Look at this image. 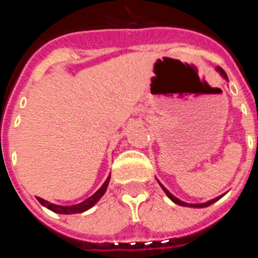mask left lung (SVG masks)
<instances>
[{
  "label": "left lung",
  "mask_w": 258,
  "mask_h": 258,
  "mask_svg": "<svg viewBox=\"0 0 258 258\" xmlns=\"http://www.w3.org/2000/svg\"><path fill=\"white\" fill-rule=\"evenodd\" d=\"M217 70L220 71L221 75H222V76L225 77V79H227L226 72H225V71H223L222 68L218 67ZM159 183H160V182H159ZM160 186H161V188H163V190H164V192H165L166 195H168V198H169V199L172 200V202H174L175 204H178V206H182V207H192V208H204V207H209V206H211V204H213L214 202H217V200L221 198V197H218V198H216V199H213V200H209V202H207V203H203V204H187V203H183V202H182V200H179V199H177V198H175V197H173L172 194H170L169 191L166 190V188L164 187V186L161 183H160Z\"/></svg>",
  "instance_id": "1"
}]
</instances>
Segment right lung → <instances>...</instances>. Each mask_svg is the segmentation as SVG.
<instances>
[{"label":"right lung","instance_id":"1","mask_svg":"<svg viewBox=\"0 0 258 258\" xmlns=\"http://www.w3.org/2000/svg\"><path fill=\"white\" fill-rule=\"evenodd\" d=\"M109 178H111V175H108V178H107V181L104 182L103 186H102L99 190L97 191V192L94 194V195H92L90 198H88L86 200H84L83 203H80V204H75V206H70V207H61V206H55V204H51V203L46 202V200L41 199V198H37L38 202L42 204L44 207H46V208H49L50 211L55 212V213H60V214H72V213H83V212L88 211L89 208H92L93 206H94L95 203L98 202V200L101 199L102 197H103V194L106 192L107 190V186H108V182H109Z\"/></svg>","mask_w":258,"mask_h":258}]
</instances>
